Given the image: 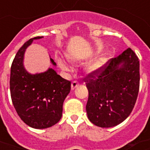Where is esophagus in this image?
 I'll return each instance as SVG.
<instances>
[{"mask_svg":"<svg viewBox=\"0 0 150 150\" xmlns=\"http://www.w3.org/2000/svg\"><path fill=\"white\" fill-rule=\"evenodd\" d=\"M79 82H77V81H74V82H71V89L72 90H74V89L76 88V87L79 86Z\"/></svg>","mask_w":150,"mask_h":150,"instance_id":"34e87169","label":"esophagus"}]
</instances>
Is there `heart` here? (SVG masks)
Segmentation results:
<instances>
[{
	"label": "heart",
	"instance_id": "obj_1",
	"mask_svg": "<svg viewBox=\"0 0 150 150\" xmlns=\"http://www.w3.org/2000/svg\"><path fill=\"white\" fill-rule=\"evenodd\" d=\"M70 60L74 63H79L80 61L79 59L74 57H70ZM107 62H108V57L106 54H101L100 56L96 57L94 59H93L89 63H88L86 68H85V71L86 74L90 75H96L100 73L101 71L105 68V66L107 65ZM57 63L59 66L61 67L64 71H70L71 67L68 65V64L66 63L65 61H64L61 57L57 58Z\"/></svg>",
	"mask_w": 150,
	"mask_h": 150
}]
</instances>
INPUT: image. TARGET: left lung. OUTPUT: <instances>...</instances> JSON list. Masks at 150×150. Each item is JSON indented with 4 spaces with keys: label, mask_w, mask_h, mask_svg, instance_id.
Here are the masks:
<instances>
[{
    "label": "left lung",
    "mask_w": 150,
    "mask_h": 150,
    "mask_svg": "<svg viewBox=\"0 0 150 150\" xmlns=\"http://www.w3.org/2000/svg\"><path fill=\"white\" fill-rule=\"evenodd\" d=\"M139 61L128 48L110 59L97 78H86L88 118L95 125L111 128L123 122L136 102L139 89Z\"/></svg>",
    "instance_id": "left-lung-1"
}]
</instances>
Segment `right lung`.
<instances>
[{
    "label": "right lung",
    "instance_id": "add662e5",
    "mask_svg": "<svg viewBox=\"0 0 150 150\" xmlns=\"http://www.w3.org/2000/svg\"><path fill=\"white\" fill-rule=\"evenodd\" d=\"M42 38L30 39L20 48L11 67L10 76L11 97L15 110L27 125L36 129L50 128L60 121L63 103L71 90V82L53 68L31 74L25 68V52L33 41Z\"/></svg>",
    "mask_w": 150,
    "mask_h": 150
}]
</instances>
